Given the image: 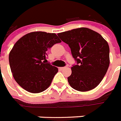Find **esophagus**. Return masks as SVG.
<instances>
[{
  "label": "esophagus",
  "mask_w": 121,
  "mask_h": 121,
  "mask_svg": "<svg viewBox=\"0 0 121 121\" xmlns=\"http://www.w3.org/2000/svg\"><path fill=\"white\" fill-rule=\"evenodd\" d=\"M65 67H60V68H59V69L60 70H63V69H65Z\"/></svg>",
  "instance_id": "esophagus-1"
}]
</instances>
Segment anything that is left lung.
Instances as JSON below:
<instances>
[{"instance_id": "left-lung-1", "label": "left lung", "mask_w": 121, "mask_h": 121, "mask_svg": "<svg viewBox=\"0 0 121 121\" xmlns=\"http://www.w3.org/2000/svg\"><path fill=\"white\" fill-rule=\"evenodd\" d=\"M58 36L68 44L77 61L68 77L70 86L80 92L95 88L104 77L110 63L107 42L100 34L86 27L58 33Z\"/></svg>"}]
</instances>
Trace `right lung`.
<instances>
[{
    "mask_svg": "<svg viewBox=\"0 0 121 121\" xmlns=\"http://www.w3.org/2000/svg\"><path fill=\"white\" fill-rule=\"evenodd\" d=\"M55 33L36 31L28 33L16 42L9 60L16 82L31 93H40L49 86L58 69L44 61L48 49L61 43Z\"/></svg>",
    "mask_w": 121,
    "mask_h": 121,
    "instance_id": "1",
    "label": "right lung"
}]
</instances>
